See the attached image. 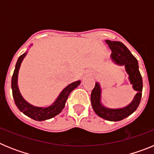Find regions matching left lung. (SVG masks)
<instances>
[{"mask_svg": "<svg viewBox=\"0 0 154 154\" xmlns=\"http://www.w3.org/2000/svg\"><path fill=\"white\" fill-rule=\"evenodd\" d=\"M112 51L111 58L116 65H124L126 72L129 75V80L133 89L137 91L133 101L126 107L119 109H109L104 106L101 103V87L99 82L91 93V103L93 110L99 117L109 121H120L131 115L136 111L141 100L143 90V80L137 58L133 56L127 48L120 42L106 40Z\"/></svg>", "mask_w": 154, "mask_h": 154, "instance_id": "obj_1", "label": "left lung"}]
</instances>
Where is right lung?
<instances>
[{
    "mask_svg": "<svg viewBox=\"0 0 154 154\" xmlns=\"http://www.w3.org/2000/svg\"><path fill=\"white\" fill-rule=\"evenodd\" d=\"M27 53L28 52H24L23 55H21L18 58L15 65V69L14 71L13 75H12L11 89L14 100V103H15L18 109L21 112H22L24 115H26L27 116L31 118V119L37 121H43L51 119L62 112V110L65 107V103L67 101L69 94L71 93L72 91L74 90L76 87L79 85V84L81 83V81L79 80V81L74 82L72 83L67 85L61 92L60 95L58 96L56 100L49 106L38 107L30 104L22 97L21 94L20 93V91H19L18 85H17V77H18L19 69L21 67V64L23 59H24V57L26 56Z\"/></svg>",
    "mask_w": 154,
    "mask_h": 154,
    "instance_id": "obj_1",
    "label": "right lung"
}]
</instances>
